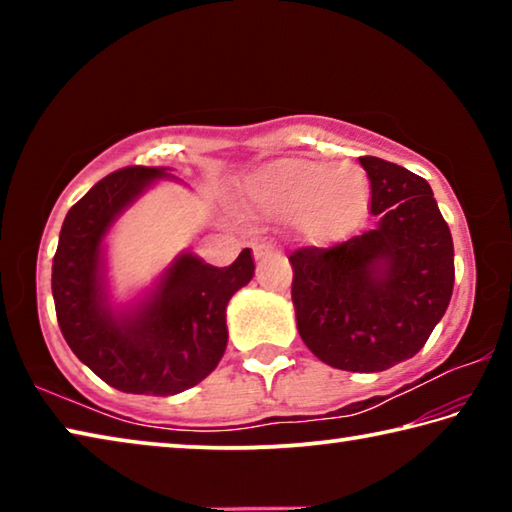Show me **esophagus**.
I'll return each mask as SVG.
<instances>
[{
	"label": "esophagus",
	"instance_id": "obj_1",
	"mask_svg": "<svg viewBox=\"0 0 512 512\" xmlns=\"http://www.w3.org/2000/svg\"><path fill=\"white\" fill-rule=\"evenodd\" d=\"M253 255L257 262H264V259L275 255V248L271 244H266V241H259V244L253 246Z\"/></svg>",
	"mask_w": 512,
	"mask_h": 512
}]
</instances>
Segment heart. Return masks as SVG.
I'll list each match as a JSON object with an SVG mask.
<instances>
[{
  "mask_svg": "<svg viewBox=\"0 0 512 512\" xmlns=\"http://www.w3.org/2000/svg\"><path fill=\"white\" fill-rule=\"evenodd\" d=\"M246 194L268 210L296 212L307 239L329 244L363 219L370 183L357 164L282 158L259 167L248 180Z\"/></svg>",
  "mask_w": 512,
  "mask_h": 512,
  "instance_id": "1",
  "label": "heart"
}]
</instances>
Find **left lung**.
I'll return each instance as SVG.
<instances>
[{"label": "left lung", "mask_w": 512, "mask_h": 512, "mask_svg": "<svg viewBox=\"0 0 512 512\" xmlns=\"http://www.w3.org/2000/svg\"><path fill=\"white\" fill-rule=\"evenodd\" d=\"M372 230L332 248H300L291 300L298 332L327 366L381 372L415 357L454 291L452 232L429 183L400 164L359 158Z\"/></svg>", "instance_id": "left-lung-1"}]
</instances>
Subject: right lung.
Wrapping results in <instances>:
<instances>
[{
    "label": "right lung",
    "mask_w": 512,
    "mask_h": 512,
    "mask_svg": "<svg viewBox=\"0 0 512 512\" xmlns=\"http://www.w3.org/2000/svg\"><path fill=\"white\" fill-rule=\"evenodd\" d=\"M183 183L171 167H128L99 180L60 228L51 266L60 332L94 375L121 393L178 395L219 366L228 345L225 309L255 275L250 248L225 268L183 250L131 298L108 277V237L151 187Z\"/></svg>",
    "instance_id": "add662e5"
}]
</instances>
